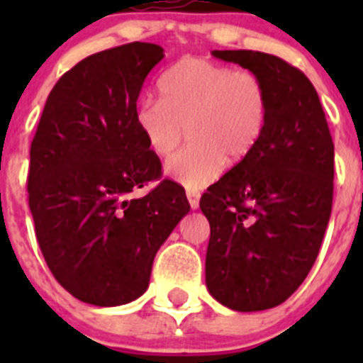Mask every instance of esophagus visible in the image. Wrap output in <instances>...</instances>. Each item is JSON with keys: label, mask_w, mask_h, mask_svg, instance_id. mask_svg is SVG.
<instances>
[{"label": "esophagus", "mask_w": 363, "mask_h": 363, "mask_svg": "<svg viewBox=\"0 0 363 363\" xmlns=\"http://www.w3.org/2000/svg\"><path fill=\"white\" fill-rule=\"evenodd\" d=\"M187 200L191 209H198L200 207V192L196 191H187Z\"/></svg>", "instance_id": "34e87169"}]
</instances>
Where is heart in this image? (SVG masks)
Wrapping results in <instances>:
<instances>
[{
    "mask_svg": "<svg viewBox=\"0 0 363 363\" xmlns=\"http://www.w3.org/2000/svg\"><path fill=\"white\" fill-rule=\"evenodd\" d=\"M160 101L145 99L134 123L150 152L169 158L185 140L191 147L165 172L191 191L203 189L258 145L267 121V92L251 70H233L205 57H184L158 82Z\"/></svg>",
    "mask_w": 363,
    "mask_h": 363,
    "instance_id": "obj_1",
    "label": "heart"
}]
</instances>
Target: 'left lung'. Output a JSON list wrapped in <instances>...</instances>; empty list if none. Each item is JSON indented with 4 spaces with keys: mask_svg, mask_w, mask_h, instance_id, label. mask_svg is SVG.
Here are the masks:
<instances>
[{
    "mask_svg": "<svg viewBox=\"0 0 363 363\" xmlns=\"http://www.w3.org/2000/svg\"><path fill=\"white\" fill-rule=\"evenodd\" d=\"M262 79L267 121L258 145L200 200L211 223L205 284L240 313L284 303L309 274L333 207L335 145L313 83L281 57L213 50Z\"/></svg>",
    "mask_w": 363,
    "mask_h": 363,
    "instance_id": "8db88e82",
    "label": "left lung"
}]
</instances>
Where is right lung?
Masks as SVG:
<instances>
[{"label":"right lung","instance_id":"1","mask_svg":"<svg viewBox=\"0 0 363 363\" xmlns=\"http://www.w3.org/2000/svg\"><path fill=\"white\" fill-rule=\"evenodd\" d=\"M163 60L154 43L85 57L50 91L30 145L28 207L43 258L63 289L98 307L123 306L149 287L154 256L189 213L182 185L134 123L147 74Z\"/></svg>","mask_w":363,"mask_h":363}]
</instances>
